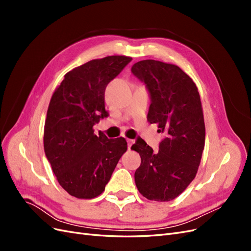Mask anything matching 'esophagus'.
Masks as SVG:
<instances>
[{
	"mask_svg": "<svg viewBox=\"0 0 251 251\" xmlns=\"http://www.w3.org/2000/svg\"><path fill=\"white\" fill-rule=\"evenodd\" d=\"M126 141H127V148H128V150H131V147H132V144L134 143V140H132V139H127Z\"/></svg>",
	"mask_w": 251,
	"mask_h": 251,
	"instance_id": "34e87169",
	"label": "esophagus"
}]
</instances>
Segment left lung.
Masks as SVG:
<instances>
[{"label":"left lung","mask_w":251,"mask_h":251,"mask_svg":"<svg viewBox=\"0 0 251 251\" xmlns=\"http://www.w3.org/2000/svg\"><path fill=\"white\" fill-rule=\"evenodd\" d=\"M132 72L151 95L148 121L165 133L157 153L141 138L132 146L141 158L135 183L147 199L168 202L185 191L201 162L205 125L198 88L181 68L160 60H140Z\"/></svg>","instance_id":"8db88e82"}]
</instances>
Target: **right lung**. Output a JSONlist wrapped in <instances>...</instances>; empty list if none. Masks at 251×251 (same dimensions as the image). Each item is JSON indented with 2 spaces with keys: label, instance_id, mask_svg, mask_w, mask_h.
I'll list each match as a JSON object with an SVG mask.
<instances>
[{
  "label": "right lung",
  "instance_id": "add662e5",
  "mask_svg": "<svg viewBox=\"0 0 251 251\" xmlns=\"http://www.w3.org/2000/svg\"><path fill=\"white\" fill-rule=\"evenodd\" d=\"M132 57L92 59L68 72L53 93L44 127L45 154L59 185L78 199H93L105 188L126 150L125 138L94 134L109 114L104 91Z\"/></svg>",
  "mask_w": 251,
  "mask_h": 251
}]
</instances>
